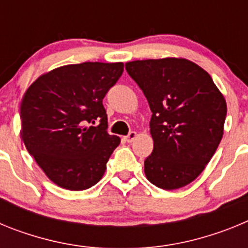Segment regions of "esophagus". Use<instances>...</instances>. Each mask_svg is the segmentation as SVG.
<instances>
[{"instance_id": "obj_1", "label": "esophagus", "mask_w": 248, "mask_h": 248, "mask_svg": "<svg viewBox=\"0 0 248 248\" xmlns=\"http://www.w3.org/2000/svg\"><path fill=\"white\" fill-rule=\"evenodd\" d=\"M135 138H137V133H135V131H130L126 137H124V140H125L126 143H131Z\"/></svg>"}]
</instances>
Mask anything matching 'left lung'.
<instances>
[{
	"label": "left lung",
	"mask_w": 248,
	"mask_h": 248,
	"mask_svg": "<svg viewBox=\"0 0 248 248\" xmlns=\"http://www.w3.org/2000/svg\"><path fill=\"white\" fill-rule=\"evenodd\" d=\"M125 69L153 113L154 149L144 161L148 180L164 190L187 185L202 172L222 139L226 100L211 76L187 59L133 61Z\"/></svg>",
	"instance_id": "8db88e82"
}]
</instances>
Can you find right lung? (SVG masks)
I'll use <instances>...</instances> for the list:
<instances>
[{
	"label": "right lung",
	"instance_id": "add662e5",
	"mask_svg": "<svg viewBox=\"0 0 248 248\" xmlns=\"http://www.w3.org/2000/svg\"><path fill=\"white\" fill-rule=\"evenodd\" d=\"M123 71V63L63 65L39 77L23 95L22 140L56 185L82 191L102 179L120 143L107 131L103 99Z\"/></svg>",
	"mask_w": 248,
	"mask_h": 248
}]
</instances>
